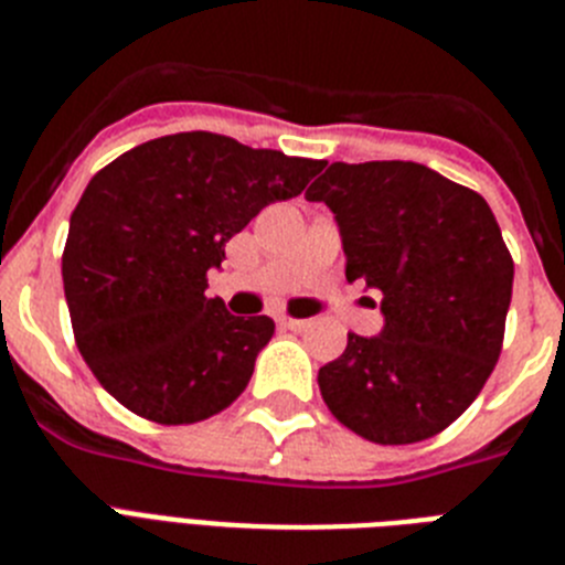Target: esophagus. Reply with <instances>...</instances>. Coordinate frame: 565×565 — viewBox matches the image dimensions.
<instances>
[{
    "mask_svg": "<svg viewBox=\"0 0 565 565\" xmlns=\"http://www.w3.org/2000/svg\"><path fill=\"white\" fill-rule=\"evenodd\" d=\"M279 326L288 328V331H306L308 328V319H294V317H279L277 319Z\"/></svg>",
    "mask_w": 565,
    "mask_h": 565,
    "instance_id": "obj_1",
    "label": "esophagus"
}]
</instances>
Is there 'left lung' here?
<instances>
[{"instance_id": "obj_1", "label": "left lung", "mask_w": 565, "mask_h": 565, "mask_svg": "<svg viewBox=\"0 0 565 565\" xmlns=\"http://www.w3.org/2000/svg\"><path fill=\"white\" fill-rule=\"evenodd\" d=\"M306 198L337 214L344 277L376 288L384 313L379 337L348 333L319 367L328 411L373 444L438 436L501 356L515 263L495 214L413 161L331 163Z\"/></svg>"}]
</instances>
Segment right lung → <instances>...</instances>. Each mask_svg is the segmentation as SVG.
Here are the masks:
<instances>
[{
    "mask_svg": "<svg viewBox=\"0 0 565 565\" xmlns=\"http://www.w3.org/2000/svg\"><path fill=\"white\" fill-rule=\"evenodd\" d=\"M326 161L178 132L93 174L62 254L78 351L104 391L154 424L217 416L246 391L274 319L232 317L209 268L268 203L297 198Z\"/></svg>",
    "mask_w": 565,
    "mask_h": 565,
    "instance_id": "add662e5",
    "label": "right lung"
}]
</instances>
